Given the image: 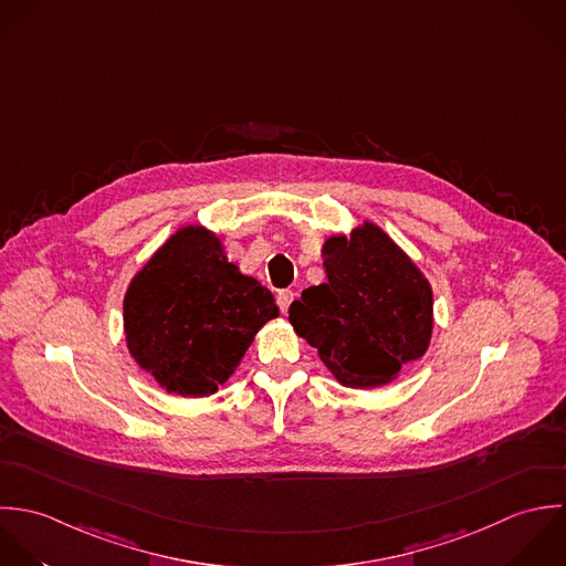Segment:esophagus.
I'll use <instances>...</instances> for the list:
<instances>
[{
    "instance_id": "1",
    "label": "esophagus",
    "mask_w": 566,
    "mask_h": 566,
    "mask_svg": "<svg viewBox=\"0 0 566 566\" xmlns=\"http://www.w3.org/2000/svg\"><path fill=\"white\" fill-rule=\"evenodd\" d=\"M293 297H295V293H293V291H289V289H284V291H280V293H277V306H280V311H282V313H286V311H289V306H291Z\"/></svg>"
}]
</instances>
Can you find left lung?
Wrapping results in <instances>:
<instances>
[{"mask_svg": "<svg viewBox=\"0 0 566 566\" xmlns=\"http://www.w3.org/2000/svg\"><path fill=\"white\" fill-rule=\"evenodd\" d=\"M328 282L289 308L295 333L317 347L347 387H378L420 358L433 331V293L418 266L376 226L324 244Z\"/></svg>", "mask_w": 566, "mask_h": 566, "instance_id": "1", "label": "left lung"}]
</instances>
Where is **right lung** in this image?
Here are the masks:
<instances>
[{"mask_svg": "<svg viewBox=\"0 0 566 566\" xmlns=\"http://www.w3.org/2000/svg\"><path fill=\"white\" fill-rule=\"evenodd\" d=\"M277 315L273 293L227 262L221 240L201 227L179 229L124 297L128 352L161 387L190 398L226 385Z\"/></svg>", "mask_w": 566, "mask_h": 566, "instance_id": "obj_1", "label": "right lung"}]
</instances>
